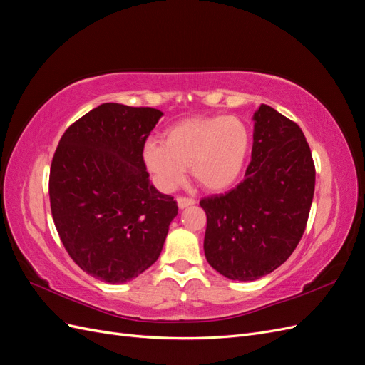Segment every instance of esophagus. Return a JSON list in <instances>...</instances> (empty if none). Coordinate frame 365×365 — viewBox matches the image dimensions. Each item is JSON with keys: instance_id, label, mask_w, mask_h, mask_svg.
Listing matches in <instances>:
<instances>
[{"instance_id": "obj_1", "label": "esophagus", "mask_w": 365, "mask_h": 365, "mask_svg": "<svg viewBox=\"0 0 365 365\" xmlns=\"http://www.w3.org/2000/svg\"><path fill=\"white\" fill-rule=\"evenodd\" d=\"M176 202H178V207H180V208H185V207L193 205V204H195V200H192V197L180 196V197H176Z\"/></svg>"}]
</instances>
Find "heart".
Masks as SVG:
<instances>
[{"label":"heart","instance_id":"heart-1","mask_svg":"<svg viewBox=\"0 0 365 365\" xmlns=\"http://www.w3.org/2000/svg\"><path fill=\"white\" fill-rule=\"evenodd\" d=\"M251 149L247 123L237 117L184 118L164 130L163 143L148 140L141 158L161 190L170 192L190 165L207 192H225L242 176Z\"/></svg>","mask_w":365,"mask_h":365}]
</instances>
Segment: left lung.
<instances>
[{
  "mask_svg": "<svg viewBox=\"0 0 365 365\" xmlns=\"http://www.w3.org/2000/svg\"><path fill=\"white\" fill-rule=\"evenodd\" d=\"M245 178L225 195L204 197L207 262L230 280L254 282L277 269L300 242L315 189L303 130L274 108L252 115Z\"/></svg>",
  "mask_w": 365,
  "mask_h": 365,
  "instance_id": "obj_1",
  "label": "left lung"
}]
</instances>
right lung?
Returning <instances> with one entry per match:
<instances>
[{"mask_svg":"<svg viewBox=\"0 0 365 365\" xmlns=\"http://www.w3.org/2000/svg\"><path fill=\"white\" fill-rule=\"evenodd\" d=\"M163 113L103 103L62 135L50 169L54 225L81 269L126 283L157 262L178 205L149 180L141 150Z\"/></svg>","mask_w":365,"mask_h":365,"instance_id":"obj_1","label":"right lung"}]
</instances>
